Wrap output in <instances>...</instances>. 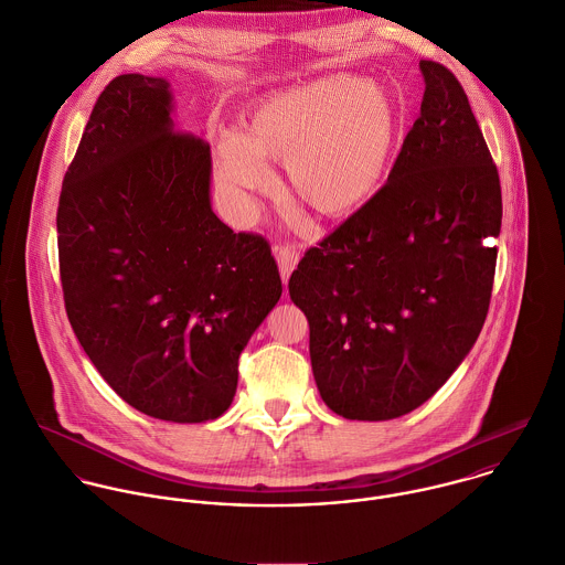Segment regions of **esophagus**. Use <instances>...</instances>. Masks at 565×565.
<instances>
[{"label":"esophagus","mask_w":565,"mask_h":565,"mask_svg":"<svg viewBox=\"0 0 565 565\" xmlns=\"http://www.w3.org/2000/svg\"><path fill=\"white\" fill-rule=\"evenodd\" d=\"M297 264H299V253L295 248H288V246L277 248V266H279V275H281L284 284H288Z\"/></svg>","instance_id":"esophagus-1"}]
</instances>
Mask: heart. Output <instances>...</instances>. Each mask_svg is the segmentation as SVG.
Wrapping results in <instances>:
<instances>
[{
    "mask_svg": "<svg viewBox=\"0 0 565 565\" xmlns=\"http://www.w3.org/2000/svg\"><path fill=\"white\" fill-rule=\"evenodd\" d=\"M397 132L399 109L386 87L334 74L262 100L246 132L221 130L218 177L233 205L248 212V194L273 185L266 161H286L297 201L321 216H342L380 188Z\"/></svg>",
    "mask_w": 565,
    "mask_h": 565,
    "instance_id": "b5f03b06",
    "label": "heart"
}]
</instances>
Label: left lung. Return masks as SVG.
I'll list each match as a JSON object with an SVG mask.
<instances>
[{
	"mask_svg": "<svg viewBox=\"0 0 565 565\" xmlns=\"http://www.w3.org/2000/svg\"><path fill=\"white\" fill-rule=\"evenodd\" d=\"M419 117L386 185L310 248L290 277L312 373L344 419L386 422L428 402L487 319L502 194L450 70L419 61Z\"/></svg>",
	"mask_w": 565,
	"mask_h": 565,
	"instance_id": "obj_1",
	"label": "left lung"
}]
</instances>
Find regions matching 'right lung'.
I'll return each mask as SVG.
<instances>
[{
	"mask_svg": "<svg viewBox=\"0 0 565 565\" xmlns=\"http://www.w3.org/2000/svg\"><path fill=\"white\" fill-rule=\"evenodd\" d=\"M163 76L100 94L58 201L65 310L85 353L139 413L218 419L237 358L281 297L264 237L212 210V152L174 126Z\"/></svg>",
	"mask_w": 565,
	"mask_h": 565,
	"instance_id": "add662e5",
	"label": "right lung"
}]
</instances>
